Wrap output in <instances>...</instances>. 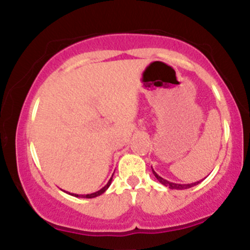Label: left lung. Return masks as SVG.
<instances>
[{
	"label": "left lung",
	"instance_id": "left-lung-1",
	"mask_svg": "<svg viewBox=\"0 0 250 250\" xmlns=\"http://www.w3.org/2000/svg\"><path fill=\"white\" fill-rule=\"evenodd\" d=\"M151 168H152V167H151ZM152 173H153V175L156 176V179H157V180L160 181V183L162 184V185L167 186V188H172V190H186V188H192V186L197 185V184H200L201 181H202V180H201V181H196V183H192V184H175V183H170V181H168V180H166V179H163L162 176L158 175V174L156 173L153 169H152Z\"/></svg>",
	"mask_w": 250,
	"mask_h": 250
}]
</instances>
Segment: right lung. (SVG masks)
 Returning a JSON list of instances; mask_svg holds the SVG:
<instances>
[{
    "instance_id": "obj_1",
    "label": "right lung",
    "mask_w": 250,
    "mask_h": 250,
    "mask_svg": "<svg viewBox=\"0 0 250 250\" xmlns=\"http://www.w3.org/2000/svg\"><path fill=\"white\" fill-rule=\"evenodd\" d=\"M112 176H113V174H112ZM111 181H112V178H110L109 183H107L106 185L104 186V188H100V190L97 191V192L88 193V195H77V193H70V192H66V193H69V195H71V196H75V197H81V198H94V197H98V196L103 195V193H104L105 191H106L107 188H109V186L111 185Z\"/></svg>"
}]
</instances>
